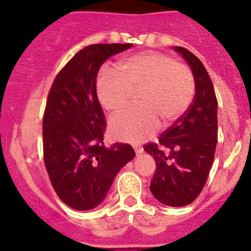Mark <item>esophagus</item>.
Returning a JSON list of instances; mask_svg holds the SVG:
<instances>
[{
  "label": "esophagus",
  "mask_w": 251,
  "mask_h": 251,
  "mask_svg": "<svg viewBox=\"0 0 251 251\" xmlns=\"http://www.w3.org/2000/svg\"><path fill=\"white\" fill-rule=\"evenodd\" d=\"M133 148H134V151H136L137 154H139V153L143 152V147H142V146L136 145V146H133Z\"/></svg>",
  "instance_id": "34e87169"
}]
</instances>
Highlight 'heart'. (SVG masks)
Masks as SVG:
<instances>
[{"instance_id":"b5f03b06","label":"heart","mask_w":251,"mask_h":251,"mask_svg":"<svg viewBox=\"0 0 251 251\" xmlns=\"http://www.w3.org/2000/svg\"><path fill=\"white\" fill-rule=\"evenodd\" d=\"M121 74L103 72L97 79V95L104 109L122 112L138 92L139 105L110 122V132L121 141L139 142L163 126L182 118L191 104L195 80L187 65L156 51H145L124 59Z\"/></svg>"}]
</instances>
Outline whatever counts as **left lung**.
<instances>
[{
    "mask_svg": "<svg viewBox=\"0 0 251 251\" xmlns=\"http://www.w3.org/2000/svg\"><path fill=\"white\" fill-rule=\"evenodd\" d=\"M175 50L188 63L195 77V99L178 122L145 151L156 161L151 192L167 206L190 205L201 194L212 166L217 143V99L200 59L181 46Z\"/></svg>",
    "mask_w": 251,
    "mask_h": 251,
    "instance_id": "left-lung-1",
    "label": "left lung"
}]
</instances>
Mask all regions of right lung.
Returning <instances> with one entry per match:
<instances>
[{
	"instance_id": "1",
	"label": "right lung",
	"mask_w": 251,
	"mask_h": 251,
	"mask_svg": "<svg viewBox=\"0 0 251 251\" xmlns=\"http://www.w3.org/2000/svg\"><path fill=\"white\" fill-rule=\"evenodd\" d=\"M132 44H94L81 49L59 72L43 119L44 162L59 199L90 210L105 199L115 176L134 158L127 143L104 146L105 115L97 95L101 64Z\"/></svg>"
}]
</instances>
